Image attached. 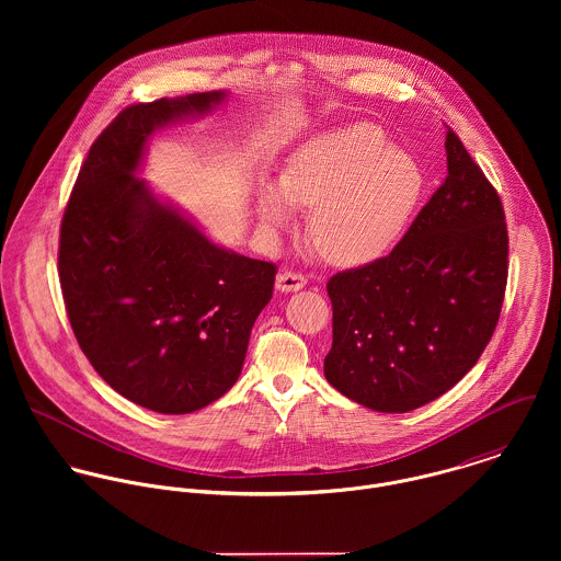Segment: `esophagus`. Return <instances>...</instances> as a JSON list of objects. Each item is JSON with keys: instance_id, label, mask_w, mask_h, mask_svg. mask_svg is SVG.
<instances>
[{"instance_id": "1", "label": "esophagus", "mask_w": 561, "mask_h": 561, "mask_svg": "<svg viewBox=\"0 0 561 561\" xmlns=\"http://www.w3.org/2000/svg\"><path fill=\"white\" fill-rule=\"evenodd\" d=\"M305 285H307V278H305V274H300V272L285 270V272H280V274L276 276V289H280V291H298V289H302Z\"/></svg>"}]
</instances>
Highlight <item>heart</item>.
I'll list each match as a JSON object with an SVG mask.
<instances>
[{"label":"heart","instance_id":"heart-1","mask_svg":"<svg viewBox=\"0 0 561 561\" xmlns=\"http://www.w3.org/2000/svg\"><path fill=\"white\" fill-rule=\"evenodd\" d=\"M423 185L421 165L391 149L378 127L360 123L302 147L285 168L280 187H259L256 216L276 236L291 229L294 207L311 209L309 233L321 256L336 265H360L398 241Z\"/></svg>","mask_w":561,"mask_h":561}]
</instances>
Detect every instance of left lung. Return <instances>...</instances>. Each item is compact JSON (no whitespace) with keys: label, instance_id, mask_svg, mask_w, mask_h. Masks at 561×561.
<instances>
[{"label":"left lung","instance_id":"left-lung-1","mask_svg":"<svg viewBox=\"0 0 561 561\" xmlns=\"http://www.w3.org/2000/svg\"><path fill=\"white\" fill-rule=\"evenodd\" d=\"M447 176L382 259L334 274L325 380L378 412H408L458 385L485 350L507 283L501 198L447 127Z\"/></svg>","mask_w":561,"mask_h":561}]
</instances>
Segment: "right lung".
Masks as SVG:
<instances>
[{"mask_svg":"<svg viewBox=\"0 0 561 561\" xmlns=\"http://www.w3.org/2000/svg\"><path fill=\"white\" fill-rule=\"evenodd\" d=\"M227 92L125 107L92 142L60 225L67 316L94 371L123 398L185 414L240 378L276 265L209 240L136 176L149 136Z\"/></svg>","mask_w":561,"mask_h":561,"instance_id":"add662e5","label":"right lung"}]
</instances>
